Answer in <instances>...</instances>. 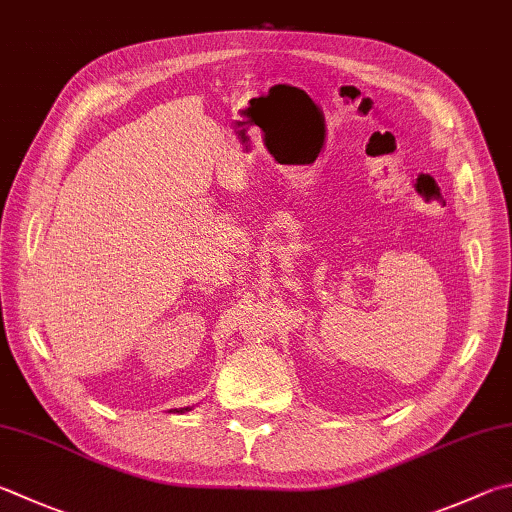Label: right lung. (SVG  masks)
Segmentation results:
<instances>
[{"label": "right lung", "instance_id": "add662e5", "mask_svg": "<svg viewBox=\"0 0 512 512\" xmlns=\"http://www.w3.org/2000/svg\"><path fill=\"white\" fill-rule=\"evenodd\" d=\"M190 410V407H181V410H176V412H188Z\"/></svg>", "mask_w": 512, "mask_h": 512}]
</instances>
